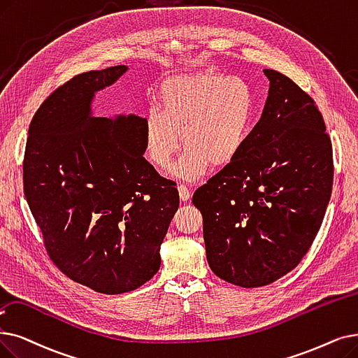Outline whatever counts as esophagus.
I'll list each match as a JSON object with an SVG mask.
<instances>
[{
	"label": "esophagus",
	"instance_id": "obj_1",
	"mask_svg": "<svg viewBox=\"0 0 358 358\" xmlns=\"http://www.w3.org/2000/svg\"><path fill=\"white\" fill-rule=\"evenodd\" d=\"M178 193H180V199L182 201H187L190 197H192V192L189 187H185L184 184H180L178 185Z\"/></svg>",
	"mask_w": 358,
	"mask_h": 358
}]
</instances>
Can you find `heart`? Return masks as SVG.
Masks as SVG:
<instances>
[{
	"label": "heart",
	"mask_w": 358,
	"mask_h": 358,
	"mask_svg": "<svg viewBox=\"0 0 358 358\" xmlns=\"http://www.w3.org/2000/svg\"><path fill=\"white\" fill-rule=\"evenodd\" d=\"M158 108L143 118L145 153L161 169L185 146L174 173L184 180L203 176L208 165L234 161L252 134L255 93L245 80L213 71L180 74L157 93ZM182 137H179V134Z\"/></svg>",
	"instance_id": "obj_1"
}]
</instances>
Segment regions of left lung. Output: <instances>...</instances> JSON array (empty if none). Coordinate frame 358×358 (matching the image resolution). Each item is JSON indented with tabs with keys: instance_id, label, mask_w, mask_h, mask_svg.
I'll return each instance as SVG.
<instances>
[{
	"instance_id": "1",
	"label": "left lung",
	"mask_w": 358,
	"mask_h": 358,
	"mask_svg": "<svg viewBox=\"0 0 358 358\" xmlns=\"http://www.w3.org/2000/svg\"><path fill=\"white\" fill-rule=\"evenodd\" d=\"M263 73L269 96L244 149L193 194L212 272L244 288L299 265L334 181L332 143L315 101L282 73Z\"/></svg>"
}]
</instances>
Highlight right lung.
<instances>
[{"mask_svg":"<svg viewBox=\"0 0 358 358\" xmlns=\"http://www.w3.org/2000/svg\"><path fill=\"white\" fill-rule=\"evenodd\" d=\"M127 66L74 76L29 126L24 196L55 266L102 294L142 287L159 271L161 244L178 205L176 182L143 158V118L93 117L98 90Z\"/></svg>","mask_w":358,"mask_h":358,"instance_id":"add662e5","label":"right lung"}]
</instances>
